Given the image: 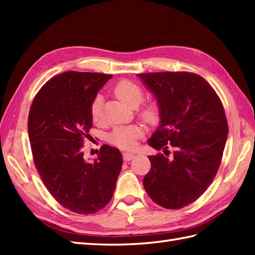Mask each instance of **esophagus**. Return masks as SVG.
<instances>
[{
    "label": "esophagus",
    "mask_w": 255,
    "mask_h": 255,
    "mask_svg": "<svg viewBox=\"0 0 255 255\" xmlns=\"http://www.w3.org/2000/svg\"><path fill=\"white\" fill-rule=\"evenodd\" d=\"M124 160L125 161H130L134 158V153L132 152H124Z\"/></svg>",
    "instance_id": "1"
}]
</instances>
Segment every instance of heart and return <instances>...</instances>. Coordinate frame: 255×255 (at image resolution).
Wrapping results in <instances>:
<instances>
[{"mask_svg": "<svg viewBox=\"0 0 255 255\" xmlns=\"http://www.w3.org/2000/svg\"><path fill=\"white\" fill-rule=\"evenodd\" d=\"M117 99L124 103L128 107H136L142 101L143 92L142 89L136 83L130 81L123 80L118 82L114 88ZM91 115L93 122L99 123L102 118V97L96 96L91 106ZM140 116L145 123L154 124L159 118V108L154 102H149L145 104ZM141 129L136 126L131 127H119L112 132L110 136V141L114 145L122 149H131L136 145L137 139L141 136Z\"/></svg>", "mask_w": 255, "mask_h": 255, "instance_id": "b5f03b06", "label": "heart"}]
</instances>
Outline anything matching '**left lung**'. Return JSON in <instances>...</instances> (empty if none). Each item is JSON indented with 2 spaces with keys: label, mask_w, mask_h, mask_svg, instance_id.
Masks as SVG:
<instances>
[{
  "label": "left lung",
  "mask_w": 255,
  "mask_h": 255,
  "mask_svg": "<svg viewBox=\"0 0 255 255\" xmlns=\"http://www.w3.org/2000/svg\"><path fill=\"white\" fill-rule=\"evenodd\" d=\"M155 97L159 127L148 140L167 158L150 155L143 186L154 203L180 209L205 193L217 173L228 138L224 106L207 81L191 72L137 74Z\"/></svg>",
  "instance_id": "1"
}]
</instances>
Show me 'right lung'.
I'll return each instance as SVG.
<instances>
[{
    "label": "right lung",
    "mask_w": 255,
    "mask_h": 255,
    "mask_svg": "<svg viewBox=\"0 0 255 255\" xmlns=\"http://www.w3.org/2000/svg\"><path fill=\"white\" fill-rule=\"evenodd\" d=\"M113 75L69 71L42 86L28 116V137L37 171L64 208L94 214L110 203L122 171L118 149L103 145L94 162L84 159L83 140L93 118L91 106Z\"/></svg>",
    "instance_id": "right-lung-1"
}]
</instances>
